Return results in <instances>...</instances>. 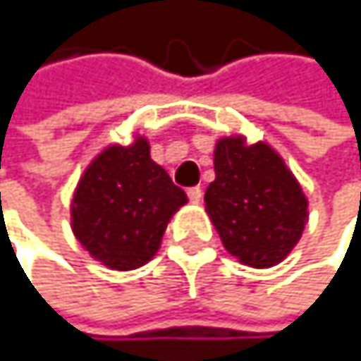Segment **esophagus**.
I'll use <instances>...</instances> for the list:
<instances>
[{
    "mask_svg": "<svg viewBox=\"0 0 361 361\" xmlns=\"http://www.w3.org/2000/svg\"><path fill=\"white\" fill-rule=\"evenodd\" d=\"M201 197H203V190H201L199 186L188 188V199H190L192 203H199V201H201Z\"/></svg>",
    "mask_w": 361,
    "mask_h": 361,
    "instance_id": "34e87169",
    "label": "esophagus"
}]
</instances>
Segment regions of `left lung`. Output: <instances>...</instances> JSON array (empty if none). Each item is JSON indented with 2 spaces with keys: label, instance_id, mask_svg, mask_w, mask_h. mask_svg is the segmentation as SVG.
<instances>
[{
  "label": "left lung",
  "instance_id": "left-lung-1",
  "mask_svg": "<svg viewBox=\"0 0 361 361\" xmlns=\"http://www.w3.org/2000/svg\"><path fill=\"white\" fill-rule=\"evenodd\" d=\"M216 179L205 190L223 247L253 269H269L295 249L307 223V199L279 154L267 142L221 138Z\"/></svg>",
  "mask_w": 361,
  "mask_h": 361
}]
</instances>
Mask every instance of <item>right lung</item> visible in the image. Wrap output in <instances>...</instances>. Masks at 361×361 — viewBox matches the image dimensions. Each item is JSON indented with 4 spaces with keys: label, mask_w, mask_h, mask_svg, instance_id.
<instances>
[{
    "label": "right lung",
    "mask_w": 361,
    "mask_h": 361,
    "mask_svg": "<svg viewBox=\"0 0 361 361\" xmlns=\"http://www.w3.org/2000/svg\"><path fill=\"white\" fill-rule=\"evenodd\" d=\"M186 192L151 160L147 138L112 145L84 171L71 203L82 247L114 271H134L156 255L171 216Z\"/></svg>",
    "instance_id": "obj_1"
}]
</instances>
